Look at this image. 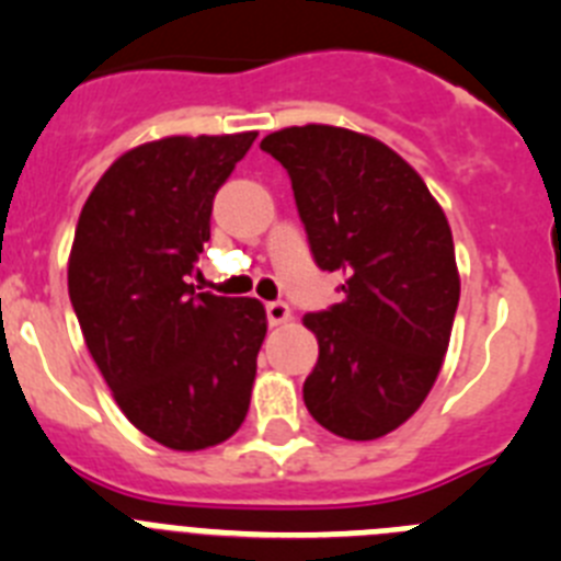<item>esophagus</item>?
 <instances>
[{"mask_svg": "<svg viewBox=\"0 0 561 561\" xmlns=\"http://www.w3.org/2000/svg\"><path fill=\"white\" fill-rule=\"evenodd\" d=\"M289 317H291V309L289 304H284V300H272V304H266V320H270V325L286 323Z\"/></svg>", "mask_w": 561, "mask_h": 561, "instance_id": "obj_1", "label": "esophagus"}]
</instances>
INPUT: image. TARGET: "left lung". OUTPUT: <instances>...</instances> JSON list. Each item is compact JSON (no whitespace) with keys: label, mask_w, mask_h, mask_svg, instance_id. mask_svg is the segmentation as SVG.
I'll list each match as a JSON object with an SVG mask.
<instances>
[{"label":"left lung","mask_w":561,"mask_h":561,"mask_svg":"<svg viewBox=\"0 0 561 561\" xmlns=\"http://www.w3.org/2000/svg\"><path fill=\"white\" fill-rule=\"evenodd\" d=\"M261 148L289 173L314 264L345 275L342 304L304 317L320 342L306 408L342 438H381L421 408L447 354L460 297L447 216L365 134L295 126Z\"/></svg>","instance_id":"1"}]
</instances>
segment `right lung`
<instances>
[{
  "instance_id": "right-lung-1",
  "label": "right lung",
  "mask_w": 561,
  "mask_h": 561,
  "mask_svg": "<svg viewBox=\"0 0 561 561\" xmlns=\"http://www.w3.org/2000/svg\"><path fill=\"white\" fill-rule=\"evenodd\" d=\"M255 131L165 137L114 162L78 219L69 300L134 427L180 453L216 447L250 410L266 336L255 297L196 291L213 199Z\"/></svg>"
}]
</instances>
